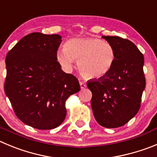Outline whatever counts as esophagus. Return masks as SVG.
I'll return each mask as SVG.
<instances>
[{"instance_id":"34e87169","label":"esophagus","mask_w":157,"mask_h":157,"mask_svg":"<svg viewBox=\"0 0 157 157\" xmlns=\"http://www.w3.org/2000/svg\"><path fill=\"white\" fill-rule=\"evenodd\" d=\"M80 87H81V90H85L86 88V83L85 82H80Z\"/></svg>"}]
</instances>
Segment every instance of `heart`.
<instances>
[{"label": "heart", "instance_id": "b5f03b06", "mask_svg": "<svg viewBox=\"0 0 157 157\" xmlns=\"http://www.w3.org/2000/svg\"><path fill=\"white\" fill-rule=\"evenodd\" d=\"M57 59L64 68L69 69L74 60L84 77L100 79L106 77L113 68L116 53L113 46L97 38H79L69 40L65 48L59 49Z\"/></svg>", "mask_w": 157, "mask_h": 157}]
</instances>
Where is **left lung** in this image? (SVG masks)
<instances>
[{
    "instance_id": "8db88e82",
    "label": "left lung",
    "mask_w": 157,
    "mask_h": 157,
    "mask_svg": "<svg viewBox=\"0 0 157 157\" xmlns=\"http://www.w3.org/2000/svg\"><path fill=\"white\" fill-rule=\"evenodd\" d=\"M111 44L116 61L110 72L100 79L87 82L92 92L91 107L99 124L108 128L123 126L140 108L146 87L144 57L130 40L119 36H102Z\"/></svg>"
}]
</instances>
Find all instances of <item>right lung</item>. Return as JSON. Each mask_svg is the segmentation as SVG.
Segmentation results:
<instances>
[{
	"instance_id": "right-lung-1",
	"label": "right lung",
	"mask_w": 157,
	"mask_h": 157,
	"mask_svg": "<svg viewBox=\"0 0 157 157\" xmlns=\"http://www.w3.org/2000/svg\"><path fill=\"white\" fill-rule=\"evenodd\" d=\"M57 34L33 33L6 56L4 92L19 120L40 130L58 127L66 117L65 101L80 90L78 80L61 70Z\"/></svg>"
}]
</instances>
